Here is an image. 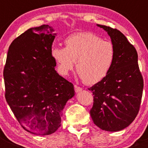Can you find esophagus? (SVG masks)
<instances>
[{
	"instance_id": "34e87169",
	"label": "esophagus",
	"mask_w": 148,
	"mask_h": 148,
	"mask_svg": "<svg viewBox=\"0 0 148 148\" xmlns=\"http://www.w3.org/2000/svg\"><path fill=\"white\" fill-rule=\"evenodd\" d=\"M74 90H75L76 92H79L80 91L82 90V88L80 87V86H77V85H74Z\"/></svg>"
}]
</instances>
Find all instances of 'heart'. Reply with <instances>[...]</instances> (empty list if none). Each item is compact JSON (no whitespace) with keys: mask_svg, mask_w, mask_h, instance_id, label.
<instances>
[{"mask_svg":"<svg viewBox=\"0 0 148 148\" xmlns=\"http://www.w3.org/2000/svg\"><path fill=\"white\" fill-rule=\"evenodd\" d=\"M65 48L54 47L51 55L62 75L67 76L74 69L87 84L104 79L111 70L115 58V49L110 41L91 32H80L67 37Z\"/></svg>","mask_w":148,"mask_h":148,"instance_id":"heart-1","label":"heart"}]
</instances>
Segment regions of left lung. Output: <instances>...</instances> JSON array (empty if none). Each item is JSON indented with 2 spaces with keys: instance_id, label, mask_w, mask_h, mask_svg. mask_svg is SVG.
<instances>
[{
  "instance_id": "1",
  "label": "left lung",
  "mask_w": 148,
  "mask_h": 148,
  "mask_svg": "<svg viewBox=\"0 0 148 148\" xmlns=\"http://www.w3.org/2000/svg\"><path fill=\"white\" fill-rule=\"evenodd\" d=\"M97 26L111 38L115 58L107 77L88 89L94 95L90 115L100 129L115 132L129 126L138 115L144 82L134 46L119 30Z\"/></svg>"
}]
</instances>
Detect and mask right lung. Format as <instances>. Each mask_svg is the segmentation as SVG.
I'll use <instances>...</instances> for the list:
<instances>
[{"mask_svg":"<svg viewBox=\"0 0 148 148\" xmlns=\"http://www.w3.org/2000/svg\"><path fill=\"white\" fill-rule=\"evenodd\" d=\"M53 31L44 24L15 38L3 69L6 102L22 127L37 135L57 130L66 103L74 95L73 84L55 71Z\"/></svg>","mask_w":148,"mask_h":148,"instance_id":"obj_1","label":"right lung"}]
</instances>
